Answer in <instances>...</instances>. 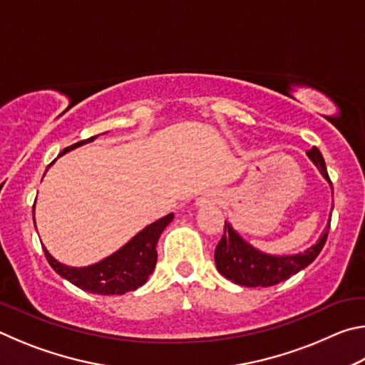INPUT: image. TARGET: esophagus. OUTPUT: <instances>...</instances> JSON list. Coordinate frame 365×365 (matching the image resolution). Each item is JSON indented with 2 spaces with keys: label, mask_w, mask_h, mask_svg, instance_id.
<instances>
[{
  "label": "esophagus",
  "mask_w": 365,
  "mask_h": 365,
  "mask_svg": "<svg viewBox=\"0 0 365 365\" xmlns=\"http://www.w3.org/2000/svg\"><path fill=\"white\" fill-rule=\"evenodd\" d=\"M220 197L215 196V195H207V196H202L200 201H197V205L202 206V205H215V202H219Z\"/></svg>",
  "instance_id": "1"
}]
</instances>
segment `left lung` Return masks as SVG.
Wrapping results in <instances>:
<instances>
[{
  "label": "left lung",
  "instance_id": "left-lung-1",
  "mask_svg": "<svg viewBox=\"0 0 365 365\" xmlns=\"http://www.w3.org/2000/svg\"><path fill=\"white\" fill-rule=\"evenodd\" d=\"M307 156L317 165L320 174L331 185L324 156L319 151V148L312 146L311 150H307ZM329 230L330 222L325 227L319 242L304 252L294 256H270L252 248L233 230L230 224L225 222L224 235H222L220 242L214 251L215 265H217V270L225 279L232 280L237 285L250 288L274 287L277 283L288 280L289 277L298 274L299 270L307 267L319 256V252L322 251L327 242V237H329Z\"/></svg>",
  "mask_w": 365,
  "mask_h": 365
}]
</instances>
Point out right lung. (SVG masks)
<instances>
[{
    "label": "right lung",
    "instance_id": "obj_1",
    "mask_svg": "<svg viewBox=\"0 0 365 365\" xmlns=\"http://www.w3.org/2000/svg\"><path fill=\"white\" fill-rule=\"evenodd\" d=\"M96 137L98 135L67 146L61 154L83 143H88V141H93ZM172 219H174V214H168L165 217L153 222L151 225L135 235L130 242L122 246L119 251H115L114 255L103 259L101 262L88 265V267H67L49 255L45 246H43V251H45L46 261L54 272L83 292L104 296L123 294L143 285L148 277L153 274L158 261V240Z\"/></svg>",
    "mask_w": 365,
    "mask_h": 365
}]
</instances>
